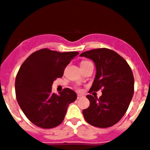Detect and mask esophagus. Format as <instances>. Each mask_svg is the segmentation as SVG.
<instances>
[{
    "instance_id": "obj_1",
    "label": "esophagus",
    "mask_w": 150,
    "mask_h": 150,
    "mask_svg": "<svg viewBox=\"0 0 150 150\" xmlns=\"http://www.w3.org/2000/svg\"><path fill=\"white\" fill-rule=\"evenodd\" d=\"M82 96H82V95H78V96H77V98H78V99L81 98Z\"/></svg>"
}]
</instances>
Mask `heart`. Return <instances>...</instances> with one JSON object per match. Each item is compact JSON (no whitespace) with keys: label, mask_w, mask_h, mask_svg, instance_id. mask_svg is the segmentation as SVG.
<instances>
[{"label":"heart","mask_w":150,"mask_h":150,"mask_svg":"<svg viewBox=\"0 0 150 150\" xmlns=\"http://www.w3.org/2000/svg\"><path fill=\"white\" fill-rule=\"evenodd\" d=\"M89 63H91L90 61H81V66L86 65V64H89Z\"/></svg>","instance_id":"1"}]
</instances>
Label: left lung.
<instances>
[{"label":"left lung","mask_w":150,"mask_h":150,"mask_svg":"<svg viewBox=\"0 0 150 150\" xmlns=\"http://www.w3.org/2000/svg\"><path fill=\"white\" fill-rule=\"evenodd\" d=\"M81 56L92 60L96 67V78L89 92H102L99 98L86 96L90 105L83 110V117L94 127H112L122 118L133 96L132 69L124 58L110 49H95Z\"/></svg>","instance_id":"1"}]
</instances>
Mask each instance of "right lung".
Segmentation results:
<instances>
[{
  "mask_svg": "<svg viewBox=\"0 0 150 150\" xmlns=\"http://www.w3.org/2000/svg\"><path fill=\"white\" fill-rule=\"evenodd\" d=\"M78 54L42 49L31 54L19 69L15 83L17 101L37 127L51 129L60 125L69 105L76 100L72 89L65 88L57 95L52 92V85L63 76L67 66Z\"/></svg>",
  "mask_w": 150,
  "mask_h": 150,
  "instance_id": "obj_1",
  "label": "right lung"
}]
</instances>
